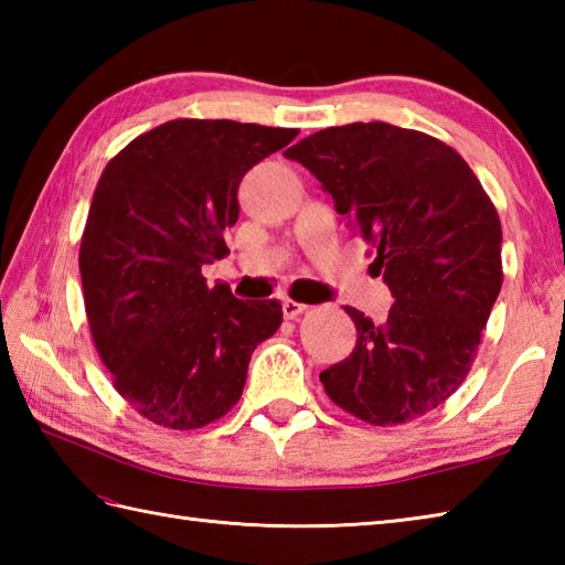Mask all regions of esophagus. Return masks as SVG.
Here are the masks:
<instances>
[{
    "mask_svg": "<svg viewBox=\"0 0 565 565\" xmlns=\"http://www.w3.org/2000/svg\"><path fill=\"white\" fill-rule=\"evenodd\" d=\"M281 310H284V316H286V318H298L301 313H306L308 306H306V303H298V301H294V298H284Z\"/></svg>",
    "mask_w": 565,
    "mask_h": 565,
    "instance_id": "1",
    "label": "esophagus"
}]
</instances>
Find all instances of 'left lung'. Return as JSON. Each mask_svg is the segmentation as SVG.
Here are the masks:
<instances>
[{"instance_id": "obj_1", "label": "left lung", "mask_w": 565, "mask_h": 565, "mask_svg": "<svg viewBox=\"0 0 565 565\" xmlns=\"http://www.w3.org/2000/svg\"><path fill=\"white\" fill-rule=\"evenodd\" d=\"M334 209L374 247L393 294L374 326L344 308L356 344L320 374L334 405L369 425H403L461 386L502 286V227L471 167L447 142L391 124H347L296 142Z\"/></svg>"}]
</instances>
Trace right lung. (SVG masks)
I'll return each mask as SVG.
<instances>
[{
	"instance_id": "obj_1",
	"label": "right lung",
	"mask_w": 565,
	"mask_h": 565,
	"mask_svg": "<svg viewBox=\"0 0 565 565\" xmlns=\"http://www.w3.org/2000/svg\"><path fill=\"white\" fill-rule=\"evenodd\" d=\"M298 128L174 118L104 167L79 243L92 340L114 388L150 423L199 429L239 401L255 347L279 330L276 301L213 289L247 170Z\"/></svg>"
}]
</instances>
